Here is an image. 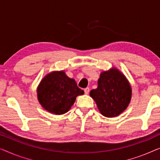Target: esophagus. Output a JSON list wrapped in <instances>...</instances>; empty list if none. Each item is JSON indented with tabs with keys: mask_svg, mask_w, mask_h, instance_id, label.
I'll list each match as a JSON object with an SVG mask.
<instances>
[{
	"mask_svg": "<svg viewBox=\"0 0 160 160\" xmlns=\"http://www.w3.org/2000/svg\"><path fill=\"white\" fill-rule=\"evenodd\" d=\"M84 91H85V94H88L89 91H90V88H85L84 89Z\"/></svg>",
	"mask_w": 160,
	"mask_h": 160,
	"instance_id": "obj_1",
	"label": "esophagus"
}]
</instances>
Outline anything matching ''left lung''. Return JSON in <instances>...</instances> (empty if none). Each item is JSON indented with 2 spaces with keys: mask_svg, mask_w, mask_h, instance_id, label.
I'll use <instances>...</instances> for the list:
<instances>
[{
  "mask_svg": "<svg viewBox=\"0 0 160 160\" xmlns=\"http://www.w3.org/2000/svg\"><path fill=\"white\" fill-rule=\"evenodd\" d=\"M90 96L102 115L114 118L127 109L131 100L132 88L124 74L112 67L100 74L97 88L91 90Z\"/></svg>",
  "mask_w": 160,
  "mask_h": 160,
  "instance_id": "left-lung-1",
  "label": "left lung"
}]
</instances>
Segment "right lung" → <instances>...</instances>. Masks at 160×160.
Segmentation results:
<instances>
[{
  "instance_id": "right-lung-1",
  "label": "right lung",
  "mask_w": 160,
  "mask_h": 160,
  "mask_svg": "<svg viewBox=\"0 0 160 160\" xmlns=\"http://www.w3.org/2000/svg\"><path fill=\"white\" fill-rule=\"evenodd\" d=\"M84 94L77 82L64 71H53L47 74L37 88L38 100L46 111L63 114L71 109L77 96Z\"/></svg>"
}]
</instances>
